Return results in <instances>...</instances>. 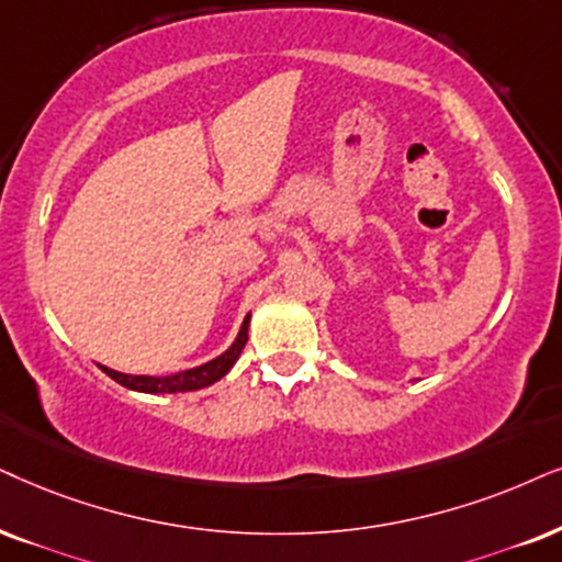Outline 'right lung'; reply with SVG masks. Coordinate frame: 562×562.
Masks as SVG:
<instances>
[{
	"label": "right lung",
	"mask_w": 562,
	"mask_h": 562,
	"mask_svg": "<svg viewBox=\"0 0 562 562\" xmlns=\"http://www.w3.org/2000/svg\"><path fill=\"white\" fill-rule=\"evenodd\" d=\"M248 322H251V314L244 318L236 342H233L228 350H225L223 355H217V358L210 360V363L189 368V371H181L173 375H132V373L111 371V368H105V366H101V368L111 375L113 381L122 383V386H126V389H132V392H145V394L196 392V389H204V386H210V383L220 381L233 366H236L238 355L246 347V339H248Z\"/></svg>",
	"instance_id": "add662e5"
}]
</instances>
